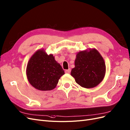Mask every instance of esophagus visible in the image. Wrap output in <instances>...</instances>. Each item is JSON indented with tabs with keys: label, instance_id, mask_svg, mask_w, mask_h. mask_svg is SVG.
Here are the masks:
<instances>
[{
	"label": "esophagus",
	"instance_id": "obj_1",
	"mask_svg": "<svg viewBox=\"0 0 130 130\" xmlns=\"http://www.w3.org/2000/svg\"><path fill=\"white\" fill-rule=\"evenodd\" d=\"M70 71H71V70H70V69H68L67 70H65V73H70Z\"/></svg>",
	"mask_w": 130,
	"mask_h": 130
}]
</instances>
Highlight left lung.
Returning a JSON list of instances; mask_svg holds the SVG:
<instances>
[{
    "label": "left lung",
    "mask_w": 130,
    "mask_h": 130,
    "mask_svg": "<svg viewBox=\"0 0 130 130\" xmlns=\"http://www.w3.org/2000/svg\"><path fill=\"white\" fill-rule=\"evenodd\" d=\"M106 73V65L103 57L95 49H88L77 53L75 67L71 75L81 87L92 88L103 80Z\"/></svg>",
    "instance_id": "8db88e82"
}]
</instances>
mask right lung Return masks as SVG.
Here are the masks:
<instances>
[{
	"instance_id": "right-lung-1",
	"label": "right lung",
	"mask_w": 130,
	"mask_h": 130,
	"mask_svg": "<svg viewBox=\"0 0 130 130\" xmlns=\"http://www.w3.org/2000/svg\"><path fill=\"white\" fill-rule=\"evenodd\" d=\"M26 74L31 86L38 90L46 91L56 87L64 71L53 54L48 55L44 49H41L29 59Z\"/></svg>"
}]
</instances>
